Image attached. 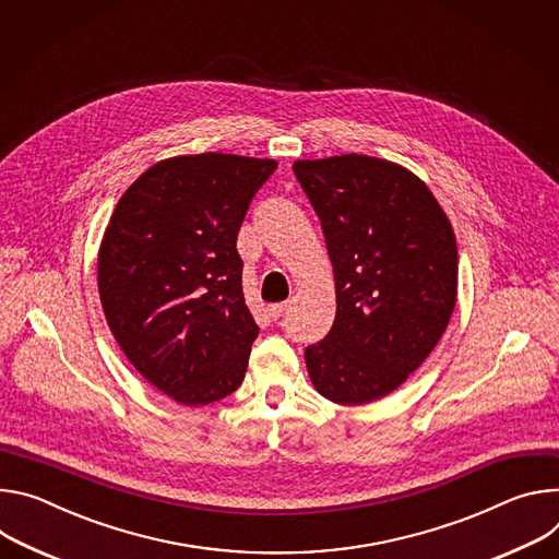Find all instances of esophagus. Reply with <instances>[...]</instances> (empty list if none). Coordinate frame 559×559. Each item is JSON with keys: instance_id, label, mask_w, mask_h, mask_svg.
Segmentation results:
<instances>
[{"instance_id": "34e87169", "label": "esophagus", "mask_w": 559, "mask_h": 559, "mask_svg": "<svg viewBox=\"0 0 559 559\" xmlns=\"http://www.w3.org/2000/svg\"><path fill=\"white\" fill-rule=\"evenodd\" d=\"M286 308H288V304H286V301L271 304V306H269V316H271L273 320H280V318L286 313Z\"/></svg>"}]
</instances>
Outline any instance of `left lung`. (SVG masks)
Instances as JSON below:
<instances>
[{
    "instance_id": "1",
    "label": "left lung",
    "mask_w": 559,
    "mask_h": 559,
    "mask_svg": "<svg viewBox=\"0 0 559 559\" xmlns=\"http://www.w3.org/2000/svg\"><path fill=\"white\" fill-rule=\"evenodd\" d=\"M293 173L322 222L337 293L329 335L304 350L308 376L335 404L376 402L406 382L449 326L451 222L417 175L386 159H299Z\"/></svg>"
}]
</instances>
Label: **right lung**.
<instances>
[{
    "label": "right lung",
    "instance_id": "add662e5",
    "mask_svg": "<svg viewBox=\"0 0 559 559\" xmlns=\"http://www.w3.org/2000/svg\"><path fill=\"white\" fill-rule=\"evenodd\" d=\"M275 159H164L117 202L97 260L106 322L138 373L183 406L243 380L260 333L243 301L237 233Z\"/></svg>",
    "mask_w": 559,
    "mask_h": 559
}]
</instances>
